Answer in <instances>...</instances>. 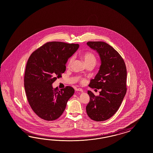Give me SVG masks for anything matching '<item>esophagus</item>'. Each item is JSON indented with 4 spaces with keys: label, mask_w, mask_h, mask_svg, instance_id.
<instances>
[{
    "label": "esophagus",
    "mask_w": 153,
    "mask_h": 153,
    "mask_svg": "<svg viewBox=\"0 0 153 153\" xmlns=\"http://www.w3.org/2000/svg\"><path fill=\"white\" fill-rule=\"evenodd\" d=\"M76 91H79V92H81V93H83V90L81 89V88H77V89L76 90Z\"/></svg>",
    "instance_id": "34e87169"
}]
</instances>
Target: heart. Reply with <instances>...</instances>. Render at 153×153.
Returning a JSON list of instances; mask_svg holds the SVG:
<instances>
[{
  "instance_id": "heart-1",
  "label": "heart",
  "mask_w": 153,
  "mask_h": 153,
  "mask_svg": "<svg viewBox=\"0 0 153 153\" xmlns=\"http://www.w3.org/2000/svg\"><path fill=\"white\" fill-rule=\"evenodd\" d=\"M82 57L85 61V63L86 65H95L97 62V58L95 55L91 53V52H86L84 53L82 55ZM74 56H71L69 59L68 62V66L70 67L72 63H73L74 60ZM81 82L83 83L85 82V80H82Z\"/></svg>"
}]
</instances>
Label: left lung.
<instances>
[{
    "label": "left lung",
    "instance_id": "left-lung-1",
    "mask_svg": "<svg viewBox=\"0 0 153 153\" xmlns=\"http://www.w3.org/2000/svg\"><path fill=\"white\" fill-rule=\"evenodd\" d=\"M87 45L97 51L101 61L99 72L89 86L101 91L99 96L88 91L90 102L86 110L91 120L104 121L116 113L125 96L126 67L120 54L106 42H88Z\"/></svg>",
    "mask_w": 153,
    "mask_h": 153
}]
</instances>
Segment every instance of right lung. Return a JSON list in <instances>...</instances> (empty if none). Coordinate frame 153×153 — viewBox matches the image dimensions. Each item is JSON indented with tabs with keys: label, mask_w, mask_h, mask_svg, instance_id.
I'll list each match as a JSON object with an SVG mask.
<instances>
[{
	"label": "right lung",
	"mask_w": 153,
	"mask_h": 153,
	"mask_svg": "<svg viewBox=\"0 0 153 153\" xmlns=\"http://www.w3.org/2000/svg\"><path fill=\"white\" fill-rule=\"evenodd\" d=\"M79 44L49 42L33 51L26 67L24 85L28 102L33 111L46 120H56L65 111L74 88H54L52 84L61 77L68 59Z\"/></svg>",
	"instance_id": "obj_1"
}]
</instances>
